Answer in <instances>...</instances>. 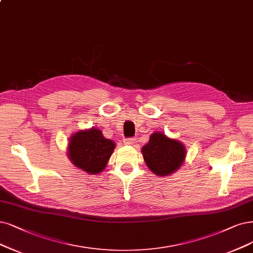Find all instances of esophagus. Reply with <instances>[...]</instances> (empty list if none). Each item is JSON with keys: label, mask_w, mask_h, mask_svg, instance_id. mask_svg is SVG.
Instances as JSON below:
<instances>
[{"label": "esophagus", "mask_w": 253, "mask_h": 253, "mask_svg": "<svg viewBox=\"0 0 253 253\" xmlns=\"http://www.w3.org/2000/svg\"><path fill=\"white\" fill-rule=\"evenodd\" d=\"M134 143H135V138L130 137V138H125L124 139V145H133Z\"/></svg>", "instance_id": "1"}]
</instances>
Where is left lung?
Returning <instances> with one entry per match:
<instances>
[{
    "mask_svg": "<svg viewBox=\"0 0 253 253\" xmlns=\"http://www.w3.org/2000/svg\"><path fill=\"white\" fill-rule=\"evenodd\" d=\"M185 151L182 143L163 132L152 133L142 148L146 165L158 176H169L178 170L185 160Z\"/></svg>",
    "mask_w": 253,
    "mask_h": 253,
    "instance_id": "obj_1",
    "label": "left lung"
}]
</instances>
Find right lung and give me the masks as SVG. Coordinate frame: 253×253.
<instances>
[{
  "mask_svg": "<svg viewBox=\"0 0 253 253\" xmlns=\"http://www.w3.org/2000/svg\"><path fill=\"white\" fill-rule=\"evenodd\" d=\"M115 148V142L103 136L100 129L92 127L71 136L68 155L75 167L93 175L105 169Z\"/></svg>",
  "mask_w": 253,
  "mask_h": 253,
  "instance_id": "obj_1",
  "label": "right lung"
}]
</instances>
